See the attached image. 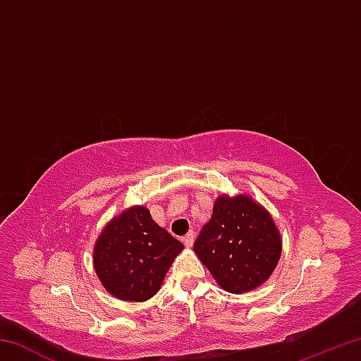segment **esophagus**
Returning <instances> with one entry per match:
<instances>
[{"instance_id":"obj_1","label":"esophagus","mask_w":361,"mask_h":361,"mask_svg":"<svg viewBox=\"0 0 361 361\" xmlns=\"http://www.w3.org/2000/svg\"><path fill=\"white\" fill-rule=\"evenodd\" d=\"M183 243H185L188 248L192 247V243H194V232H188V234L183 237Z\"/></svg>"}]
</instances>
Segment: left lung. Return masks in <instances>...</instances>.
<instances>
[{
    "label": "left lung",
    "instance_id": "obj_1",
    "mask_svg": "<svg viewBox=\"0 0 361 361\" xmlns=\"http://www.w3.org/2000/svg\"><path fill=\"white\" fill-rule=\"evenodd\" d=\"M194 252L223 290L239 295L271 277L282 255V237L269 212L250 195H221Z\"/></svg>",
    "mask_w": 361,
    "mask_h": 361
}]
</instances>
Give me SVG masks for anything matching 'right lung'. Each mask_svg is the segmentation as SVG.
Listing matches in <instances>:
<instances>
[{"mask_svg":"<svg viewBox=\"0 0 361 361\" xmlns=\"http://www.w3.org/2000/svg\"><path fill=\"white\" fill-rule=\"evenodd\" d=\"M183 243L135 205L113 218L94 247V267L109 295L142 302L156 295Z\"/></svg>","mask_w":361,"mask_h":361,"instance_id":"add662e5","label":"right lung"}]
</instances>
